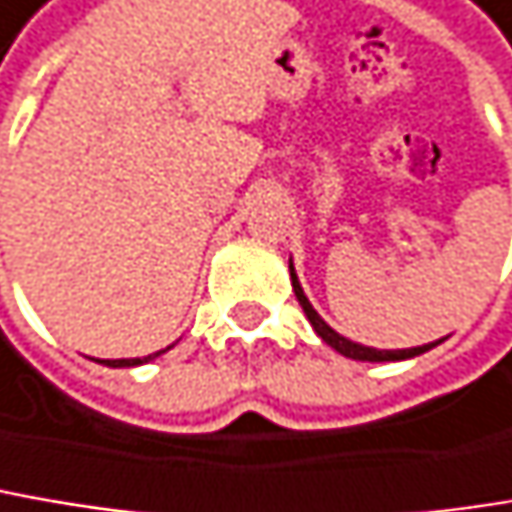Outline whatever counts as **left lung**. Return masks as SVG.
Returning <instances> with one entry per match:
<instances>
[{
  "label": "left lung",
  "instance_id": "1",
  "mask_svg": "<svg viewBox=\"0 0 512 512\" xmlns=\"http://www.w3.org/2000/svg\"><path fill=\"white\" fill-rule=\"evenodd\" d=\"M290 281H293V293H296V299L302 304L304 316H307V322L313 325V331H316V337H322V343H328L334 351H340L343 357H351V360H369V363H387V360H407V357H416V354H425L428 349H434V346H440L442 340L437 343H428V346H413V349H372V346H360V343H351L346 340L343 334H337L316 310H313V304L310 299L304 296L302 284H299V275H296V266H293V257H290Z\"/></svg>",
  "mask_w": 512,
  "mask_h": 512
}]
</instances>
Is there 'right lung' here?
Listing matches in <instances>:
<instances>
[{
	"mask_svg": "<svg viewBox=\"0 0 512 512\" xmlns=\"http://www.w3.org/2000/svg\"><path fill=\"white\" fill-rule=\"evenodd\" d=\"M166 349H172V346H166ZM166 349L155 351V354H146V357H122V360H99V363H105V366H111V369H125V366H143V363L155 360V357H158V354H163Z\"/></svg>",
	"mask_w": 512,
	"mask_h": 512,
	"instance_id": "right-lung-1",
	"label": "right lung"
}]
</instances>
